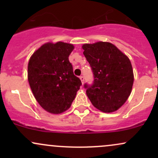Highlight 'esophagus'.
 I'll use <instances>...</instances> for the list:
<instances>
[{"instance_id":"34e87169","label":"esophagus","mask_w":158,"mask_h":158,"mask_svg":"<svg viewBox=\"0 0 158 158\" xmlns=\"http://www.w3.org/2000/svg\"><path fill=\"white\" fill-rule=\"evenodd\" d=\"M79 79H81V83H84V81H85V78H84V77H82V76H81L80 77H79Z\"/></svg>"}]
</instances>
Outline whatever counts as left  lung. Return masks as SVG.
Masks as SVG:
<instances>
[{
	"label": "left lung",
	"mask_w": 158,
	"mask_h": 158,
	"mask_svg": "<svg viewBox=\"0 0 158 158\" xmlns=\"http://www.w3.org/2000/svg\"><path fill=\"white\" fill-rule=\"evenodd\" d=\"M82 49L94 77L93 84L84 85L87 96L101 111H116L131 94L134 83L131 61L109 42L85 44Z\"/></svg>",
	"instance_id": "1"
}]
</instances>
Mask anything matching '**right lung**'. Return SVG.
I'll return each instance as SVG.
<instances>
[{"instance_id": "add662e5", "label": "right lung", "mask_w": 158, "mask_h": 158, "mask_svg": "<svg viewBox=\"0 0 158 158\" xmlns=\"http://www.w3.org/2000/svg\"><path fill=\"white\" fill-rule=\"evenodd\" d=\"M73 44L46 43L38 49L28 63V81L37 102L47 111L61 114L68 110L81 85L73 74L69 56Z\"/></svg>"}]
</instances>
